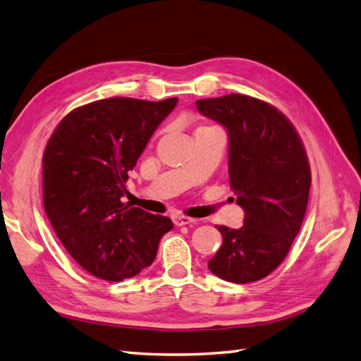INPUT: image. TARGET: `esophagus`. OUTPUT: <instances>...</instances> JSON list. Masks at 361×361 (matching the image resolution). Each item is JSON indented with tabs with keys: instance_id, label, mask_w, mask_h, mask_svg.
I'll return each mask as SVG.
<instances>
[{
	"instance_id": "esophagus-1",
	"label": "esophagus",
	"mask_w": 361,
	"mask_h": 361,
	"mask_svg": "<svg viewBox=\"0 0 361 361\" xmlns=\"http://www.w3.org/2000/svg\"><path fill=\"white\" fill-rule=\"evenodd\" d=\"M172 221H173V224H175V226H178V227L195 223V219H193V218H189V216H184V215H175V216H172Z\"/></svg>"
}]
</instances>
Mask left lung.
<instances>
[{
    "instance_id": "1",
    "label": "left lung",
    "mask_w": 361,
    "mask_h": 361,
    "mask_svg": "<svg viewBox=\"0 0 361 361\" xmlns=\"http://www.w3.org/2000/svg\"><path fill=\"white\" fill-rule=\"evenodd\" d=\"M195 105L227 129L230 188L245 212L241 228L216 226L223 245L209 270L233 283L264 279L288 255L307 212V151L290 120L264 100L227 94Z\"/></svg>"
}]
</instances>
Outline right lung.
<instances>
[{
	"instance_id": "right-lung-1",
	"label": "right lung",
	"mask_w": 361,
	"mask_h": 361,
	"mask_svg": "<svg viewBox=\"0 0 361 361\" xmlns=\"http://www.w3.org/2000/svg\"><path fill=\"white\" fill-rule=\"evenodd\" d=\"M109 97L73 109L49 138L42 157V200L54 233L82 269L118 282L149 267L168 216L123 202L128 172L177 105Z\"/></svg>"
}]
</instances>
